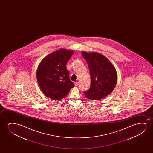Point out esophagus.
I'll use <instances>...</instances> for the list:
<instances>
[{
    "label": "esophagus",
    "mask_w": 153,
    "mask_h": 153,
    "mask_svg": "<svg viewBox=\"0 0 153 153\" xmlns=\"http://www.w3.org/2000/svg\"><path fill=\"white\" fill-rule=\"evenodd\" d=\"M78 82H75V85L76 86H77L78 85Z\"/></svg>",
    "instance_id": "34e87169"
}]
</instances>
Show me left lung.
<instances>
[{
	"mask_svg": "<svg viewBox=\"0 0 153 153\" xmlns=\"http://www.w3.org/2000/svg\"><path fill=\"white\" fill-rule=\"evenodd\" d=\"M82 56L88 64L91 79L90 88L84 92L85 96L91 100H100L110 94L115 88L117 71L109 59L102 55L82 52Z\"/></svg>",
	"mask_w": 153,
	"mask_h": 153,
	"instance_id": "left-lung-1",
	"label": "left lung"
}]
</instances>
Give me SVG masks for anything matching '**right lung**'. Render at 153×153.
<instances>
[{"label":"right lung","instance_id":"1","mask_svg":"<svg viewBox=\"0 0 153 153\" xmlns=\"http://www.w3.org/2000/svg\"><path fill=\"white\" fill-rule=\"evenodd\" d=\"M73 53V51L59 50L48 55L39 65L36 78L46 97L54 100L63 99L75 86L66 68L67 62Z\"/></svg>","mask_w":153,"mask_h":153}]
</instances>
